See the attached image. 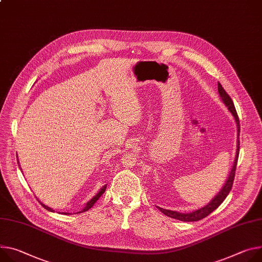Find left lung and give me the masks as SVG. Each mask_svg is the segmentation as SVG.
Wrapping results in <instances>:
<instances>
[{"label":"left lung","instance_id":"8db88e82","mask_svg":"<svg viewBox=\"0 0 262 262\" xmlns=\"http://www.w3.org/2000/svg\"><path fill=\"white\" fill-rule=\"evenodd\" d=\"M219 94L220 97L222 99V101L224 102V104L226 105V107L228 108V111L231 113V115L233 116L234 120L236 122V127H237V145H236V156L233 162V166L231 168V171L228 176V179L226 181V183L224 184L223 188L221 189V191L214 196L206 206L194 210L192 212H188V213H181L178 211H172V210H167V209H163L161 207H158V209L164 213L165 215H167L169 217L182 221V222H198L201 221L203 219H205L206 216H208L210 213H212L214 210L217 209L220 207V205L225 201V199L228 196V194L231 191V188L233 185V181H234V176H235V169H236V165H237V160H238V154H239V133H241V125H239V119L238 116H237L234 103L232 101V99L230 98L229 95L226 93V91L224 90V88L222 86V84L219 82Z\"/></svg>","mask_w":262,"mask_h":262}]
</instances>
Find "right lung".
Masks as SVG:
<instances>
[{
  "mask_svg": "<svg viewBox=\"0 0 262 262\" xmlns=\"http://www.w3.org/2000/svg\"><path fill=\"white\" fill-rule=\"evenodd\" d=\"M17 163H18V161H17ZM19 166V165H18ZM19 168H20V166H19ZM21 170V169H20ZM106 186H107V184L106 185H104L100 190H99V191L97 192V194L96 195H94L86 204H85V206H84V208L81 210V211H78L77 213H81V212H85V211H88V210H90L94 205H95V203H96L98 200H99V198L105 192V189H106ZM37 201H38V199H37ZM39 202V201H38ZM40 203V205L45 208V209H47V210H48V211H50V212H54V210L52 209V208H50V207H48V206H47V205H45V204H42L41 202H39ZM62 214H66V215H67V214H72V213H67V212H62Z\"/></svg>",
  "mask_w": 262,
  "mask_h": 262,
  "instance_id": "right-lung-1",
  "label": "right lung"
}]
</instances>
